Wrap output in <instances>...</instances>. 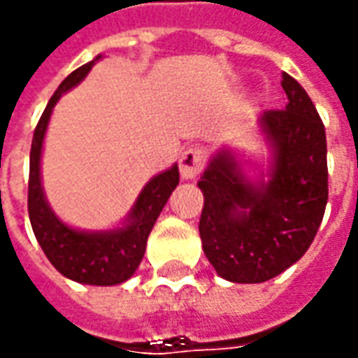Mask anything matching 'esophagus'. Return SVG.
<instances>
[{"instance_id": "34e87169", "label": "esophagus", "mask_w": 358, "mask_h": 358, "mask_svg": "<svg viewBox=\"0 0 358 358\" xmlns=\"http://www.w3.org/2000/svg\"><path fill=\"white\" fill-rule=\"evenodd\" d=\"M204 167V152L201 148H187L181 159H179V171L183 179H194L196 175L203 171Z\"/></svg>"}]
</instances>
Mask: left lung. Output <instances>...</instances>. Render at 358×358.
<instances>
[{"mask_svg":"<svg viewBox=\"0 0 358 358\" xmlns=\"http://www.w3.org/2000/svg\"><path fill=\"white\" fill-rule=\"evenodd\" d=\"M287 107L265 110L259 130L271 159L251 179L228 148L212 155L199 189L203 250L222 278L240 285L275 278L314 241L327 204L325 128L304 87L288 73L280 81Z\"/></svg>","mask_w":358,"mask_h":358,"instance_id":"1","label":"left lung"}]
</instances>
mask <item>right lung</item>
Masks as SVG:
<instances>
[{"mask_svg":"<svg viewBox=\"0 0 358 358\" xmlns=\"http://www.w3.org/2000/svg\"><path fill=\"white\" fill-rule=\"evenodd\" d=\"M97 60H101V54L95 60L71 71L62 81L34 128L29 167V218L44 255L64 277L81 285L113 287L124 282L136 273L146 251L148 236L154 228L159 212L164 210L167 199L179 185V167L177 164L171 165L169 169L148 181L120 228L103 231L76 230L54 214L44 196L41 181L44 134L50 122L54 105L66 91L76 87L90 73Z\"/></svg>","mask_w":358,"mask_h":358,"instance_id":"obj_1","label":"right lung"}]
</instances>
